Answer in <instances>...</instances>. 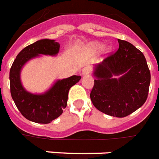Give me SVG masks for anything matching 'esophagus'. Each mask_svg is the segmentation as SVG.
Masks as SVG:
<instances>
[{
  "mask_svg": "<svg viewBox=\"0 0 159 159\" xmlns=\"http://www.w3.org/2000/svg\"><path fill=\"white\" fill-rule=\"evenodd\" d=\"M91 71H92V67L91 66H85L84 67H82V74L84 76V75L90 74Z\"/></svg>",
  "mask_w": 159,
  "mask_h": 159,
  "instance_id": "esophagus-1",
  "label": "esophagus"
}]
</instances>
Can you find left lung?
Returning a JSON list of instances; mask_svg holds the SVG:
<instances>
[{
  "instance_id": "1",
  "label": "left lung",
  "mask_w": 159,
  "mask_h": 159,
  "mask_svg": "<svg viewBox=\"0 0 159 159\" xmlns=\"http://www.w3.org/2000/svg\"><path fill=\"white\" fill-rule=\"evenodd\" d=\"M117 41L118 50L95 66L90 98L100 112L124 117L146 102L151 75L141 51L127 41Z\"/></svg>"
}]
</instances>
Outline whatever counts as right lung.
Wrapping results in <instances>:
<instances>
[{"label": "right lung", "instance_id": "right-lung-1", "mask_svg": "<svg viewBox=\"0 0 159 159\" xmlns=\"http://www.w3.org/2000/svg\"><path fill=\"white\" fill-rule=\"evenodd\" d=\"M60 44L54 40L42 39L20 51L10 70L11 95L16 106L29 121L37 123H50L63 112L66 107L70 88L81 79L80 76H71L58 80L43 94L28 93L20 82V70L29 60L39 55L56 56Z\"/></svg>", "mask_w": 159, "mask_h": 159}]
</instances>
